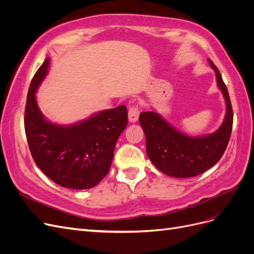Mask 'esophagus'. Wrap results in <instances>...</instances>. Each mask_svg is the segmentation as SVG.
I'll return each mask as SVG.
<instances>
[{
    "mask_svg": "<svg viewBox=\"0 0 254 254\" xmlns=\"http://www.w3.org/2000/svg\"><path fill=\"white\" fill-rule=\"evenodd\" d=\"M139 115H140V110H139V107L133 105L129 108L128 111V119L130 123H135L139 119Z\"/></svg>",
    "mask_w": 254,
    "mask_h": 254,
    "instance_id": "34e87169",
    "label": "esophagus"
}]
</instances>
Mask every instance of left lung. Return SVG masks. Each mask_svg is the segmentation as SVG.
<instances>
[{
  "instance_id": "1",
  "label": "left lung",
  "mask_w": 254,
  "mask_h": 254,
  "mask_svg": "<svg viewBox=\"0 0 254 254\" xmlns=\"http://www.w3.org/2000/svg\"><path fill=\"white\" fill-rule=\"evenodd\" d=\"M216 74L217 86L226 102V115L216 131L201 136H190L173 127L156 111L140 114V124L146 136V152L159 171L176 178H189L204 173L224 155L232 132L233 111L226 84L218 68L209 59Z\"/></svg>"
}]
</instances>
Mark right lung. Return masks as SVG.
<instances>
[{"mask_svg":"<svg viewBox=\"0 0 254 254\" xmlns=\"http://www.w3.org/2000/svg\"><path fill=\"white\" fill-rule=\"evenodd\" d=\"M44 60L30 82L24 127L37 166L60 187L94 188L108 174L115 144L128 123L125 105L95 113L72 125H58L44 118L36 92L49 72Z\"/></svg>","mask_w":254,"mask_h":254,"instance_id":"1","label":"right lung"}]
</instances>
